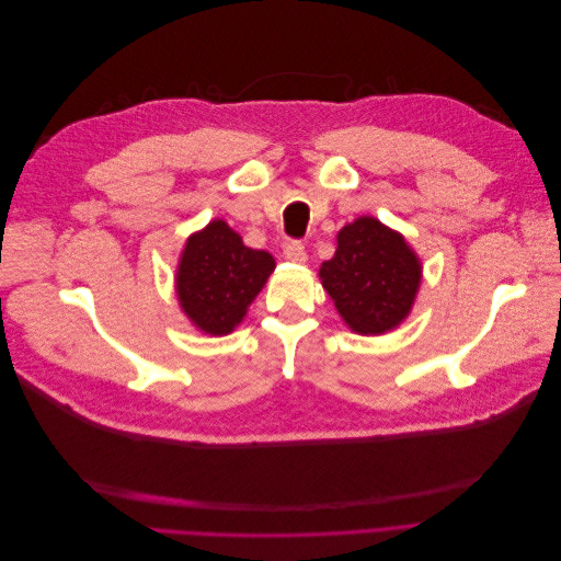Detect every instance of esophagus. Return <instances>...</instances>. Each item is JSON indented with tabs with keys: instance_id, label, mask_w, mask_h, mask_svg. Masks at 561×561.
<instances>
[{
	"instance_id": "esophagus-1",
	"label": "esophagus",
	"mask_w": 561,
	"mask_h": 561,
	"mask_svg": "<svg viewBox=\"0 0 561 561\" xmlns=\"http://www.w3.org/2000/svg\"><path fill=\"white\" fill-rule=\"evenodd\" d=\"M285 257L295 264H304L307 262V245H304L301 241L285 243Z\"/></svg>"
}]
</instances>
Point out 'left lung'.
Returning <instances> with one entry per match:
<instances>
[{
    "instance_id": "obj_1",
    "label": "left lung",
    "mask_w": 561,
    "mask_h": 561,
    "mask_svg": "<svg viewBox=\"0 0 561 561\" xmlns=\"http://www.w3.org/2000/svg\"><path fill=\"white\" fill-rule=\"evenodd\" d=\"M320 278L351 330L383 334L410 313L421 264L400 233L360 217L336 233V252L322 262Z\"/></svg>"
}]
</instances>
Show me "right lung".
<instances>
[{
  "label": "right lung",
  "instance_id": "right-lung-1",
  "mask_svg": "<svg viewBox=\"0 0 561 561\" xmlns=\"http://www.w3.org/2000/svg\"><path fill=\"white\" fill-rule=\"evenodd\" d=\"M276 262L264 250L243 245L222 219L194 233L178 268L182 311L208 334H229L243 320Z\"/></svg>",
  "mask_w": 561,
  "mask_h": 561
}]
</instances>
